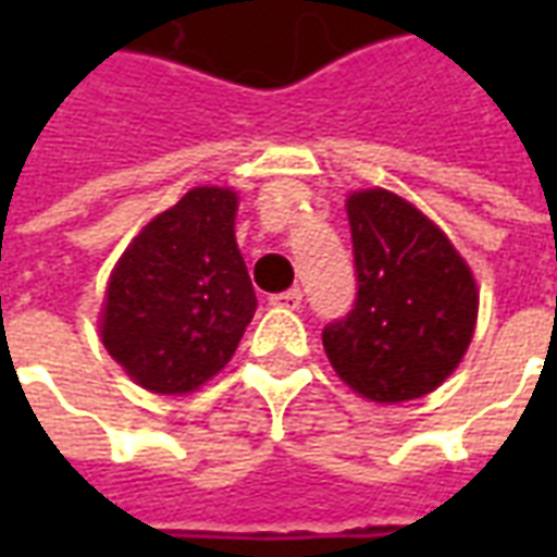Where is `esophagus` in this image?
Segmentation results:
<instances>
[{
    "instance_id": "esophagus-1",
    "label": "esophagus",
    "mask_w": 557,
    "mask_h": 557,
    "mask_svg": "<svg viewBox=\"0 0 557 557\" xmlns=\"http://www.w3.org/2000/svg\"><path fill=\"white\" fill-rule=\"evenodd\" d=\"M304 301L301 289H289V292H280V295H271V304L274 307H283V310H298Z\"/></svg>"
}]
</instances>
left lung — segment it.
I'll use <instances>...</instances> for the list:
<instances>
[{
	"instance_id": "1",
	"label": "left lung",
	"mask_w": 557,
	"mask_h": 557,
	"mask_svg": "<svg viewBox=\"0 0 557 557\" xmlns=\"http://www.w3.org/2000/svg\"><path fill=\"white\" fill-rule=\"evenodd\" d=\"M358 298L322 331L346 385L373 403L430 394L454 373L478 325V283L450 238L403 196L346 199Z\"/></svg>"
}]
</instances>
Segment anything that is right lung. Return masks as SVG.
<instances>
[{
    "mask_svg": "<svg viewBox=\"0 0 557 557\" xmlns=\"http://www.w3.org/2000/svg\"><path fill=\"white\" fill-rule=\"evenodd\" d=\"M238 196L194 187L143 226L115 265L101 339L151 394H190L218 375L256 313L235 244Z\"/></svg>",
    "mask_w": 557,
    "mask_h": 557,
    "instance_id": "obj_1",
    "label": "right lung"
}]
</instances>
